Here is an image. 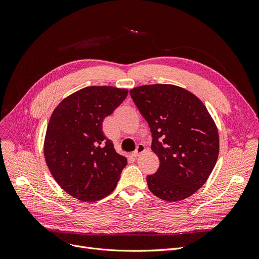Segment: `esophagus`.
I'll list each match as a JSON object with an SVG mask.
<instances>
[{
  "mask_svg": "<svg viewBox=\"0 0 259 259\" xmlns=\"http://www.w3.org/2000/svg\"><path fill=\"white\" fill-rule=\"evenodd\" d=\"M145 150H146V148H145V145H144V144H138L137 149H135V151L132 153V155H133L134 157H138V156H140Z\"/></svg>",
  "mask_w": 259,
  "mask_h": 259,
  "instance_id": "1",
  "label": "esophagus"
}]
</instances>
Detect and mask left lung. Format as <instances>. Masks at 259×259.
<instances>
[{
  "label": "left lung",
  "mask_w": 259,
  "mask_h": 259,
  "mask_svg": "<svg viewBox=\"0 0 259 259\" xmlns=\"http://www.w3.org/2000/svg\"><path fill=\"white\" fill-rule=\"evenodd\" d=\"M130 95L150 127L151 149L160 161L147 176L149 190L166 201L191 196L219 157V132L207 108L193 93L168 84L140 86Z\"/></svg>",
  "instance_id": "1"
}]
</instances>
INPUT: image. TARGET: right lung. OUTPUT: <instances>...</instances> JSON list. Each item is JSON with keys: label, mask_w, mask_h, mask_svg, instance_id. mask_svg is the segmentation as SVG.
<instances>
[{"label": "right lung", "mask_w": 259, "mask_h": 259, "mask_svg": "<svg viewBox=\"0 0 259 259\" xmlns=\"http://www.w3.org/2000/svg\"><path fill=\"white\" fill-rule=\"evenodd\" d=\"M128 95L127 89L90 86L63 100L46 131V164L60 187L81 201L110 194L127 165L105 137L103 120Z\"/></svg>", "instance_id": "1"}]
</instances>
